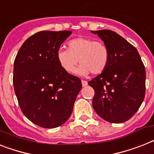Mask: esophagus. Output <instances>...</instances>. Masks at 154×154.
I'll use <instances>...</instances> for the list:
<instances>
[{
  "label": "esophagus",
  "mask_w": 154,
  "mask_h": 154,
  "mask_svg": "<svg viewBox=\"0 0 154 154\" xmlns=\"http://www.w3.org/2000/svg\"><path fill=\"white\" fill-rule=\"evenodd\" d=\"M81 83H82V86H83V87H85V86H86V85H88V82H87L86 81H84V80H82V81H81Z\"/></svg>",
  "instance_id": "obj_1"
}]
</instances>
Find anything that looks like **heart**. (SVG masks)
<instances>
[{
  "instance_id": "obj_1",
  "label": "heart",
  "mask_w": 154,
  "mask_h": 154,
  "mask_svg": "<svg viewBox=\"0 0 154 154\" xmlns=\"http://www.w3.org/2000/svg\"><path fill=\"white\" fill-rule=\"evenodd\" d=\"M68 49L59 48L57 60L66 73H73L78 64L77 73L86 75L100 74L105 70L109 62V50L103 42L91 38L78 37L68 42Z\"/></svg>"
}]
</instances>
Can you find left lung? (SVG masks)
<instances>
[{"instance_id":"1","label":"left lung","mask_w":154,"mask_h":154,"mask_svg":"<svg viewBox=\"0 0 154 154\" xmlns=\"http://www.w3.org/2000/svg\"><path fill=\"white\" fill-rule=\"evenodd\" d=\"M109 50L110 58L103 73L88 81L95 91L92 106L104 120L127 121L137 112L146 93V69L135 47L110 30L92 31Z\"/></svg>"}]
</instances>
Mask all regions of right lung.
Masks as SVG:
<instances>
[{"instance_id":"right-lung-1","label":"right lung","mask_w":154,"mask_h":154,"mask_svg":"<svg viewBox=\"0 0 154 154\" xmlns=\"http://www.w3.org/2000/svg\"><path fill=\"white\" fill-rule=\"evenodd\" d=\"M70 31H42L21 46L14 61L13 86L21 111L43 128H55L68 120L81 89L79 77L66 73L57 51Z\"/></svg>"}]
</instances>
